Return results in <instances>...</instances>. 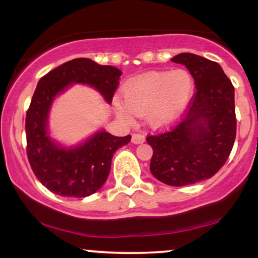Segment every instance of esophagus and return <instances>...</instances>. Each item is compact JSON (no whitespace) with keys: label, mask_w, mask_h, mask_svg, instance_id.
Masks as SVG:
<instances>
[{"label":"esophagus","mask_w":258,"mask_h":258,"mask_svg":"<svg viewBox=\"0 0 258 258\" xmlns=\"http://www.w3.org/2000/svg\"><path fill=\"white\" fill-rule=\"evenodd\" d=\"M144 141H146L144 136L138 135V133H135V135H132V143L133 144H142V143H144Z\"/></svg>","instance_id":"34e87169"}]
</instances>
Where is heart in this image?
I'll return each instance as SVG.
<instances>
[{"label":"heart","mask_w":258,"mask_h":258,"mask_svg":"<svg viewBox=\"0 0 258 258\" xmlns=\"http://www.w3.org/2000/svg\"><path fill=\"white\" fill-rule=\"evenodd\" d=\"M193 76L184 69L172 72H152L131 80L123 86L116 110L131 120L133 115H146L147 123L154 130L168 127L185 110L193 98Z\"/></svg>","instance_id":"b5f03b06"}]
</instances>
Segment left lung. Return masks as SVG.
<instances>
[{
    "mask_svg": "<svg viewBox=\"0 0 258 258\" xmlns=\"http://www.w3.org/2000/svg\"><path fill=\"white\" fill-rule=\"evenodd\" d=\"M171 61L184 65L197 92L184 119L173 130L149 136L150 172L167 185L182 186L211 178L227 161L236 136L234 87L221 65L180 53Z\"/></svg>",
    "mask_w": 258,
    "mask_h": 258,
    "instance_id": "8db88e82",
    "label": "left lung"
}]
</instances>
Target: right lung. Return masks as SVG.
I'll list each match as a JSON object with an SVG mask.
<instances>
[{
    "instance_id": "obj_1",
    "label": "right lung",
    "mask_w": 258,
    "mask_h": 258,
    "mask_svg": "<svg viewBox=\"0 0 258 258\" xmlns=\"http://www.w3.org/2000/svg\"><path fill=\"white\" fill-rule=\"evenodd\" d=\"M122 72L88 58H76L59 65L38 81L26 112L28 159L35 176L52 193L68 198H86L102 188L115 152L131 141L100 128L80 143L65 146L49 131V114L55 98L73 85L96 90L108 104L112 100Z\"/></svg>"
}]
</instances>
